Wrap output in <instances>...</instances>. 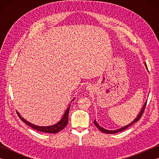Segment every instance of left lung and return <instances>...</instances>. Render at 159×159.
<instances>
[{
	"label": "left lung",
	"mask_w": 159,
	"mask_h": 159,
	"mask_svg": "<svg viewBox=\"0 0 159 159\" xmlns=\"http://www.w3.org/2000/svg\"><path fill=\"white\" fill-rule=\"evenodd\" d=\"M144 64H145V66H146V67L147 70H148V67H147L146 63H144ZM146 103H147V101H146V102L144 103L143 106L142 107V109H141V111H140V113H139V114H138V116H137V117L135 118V119H134V120L133 121H132L131 123H130L129 124H128V125H126V126H124V127H122V128H119V129H117V130H109L104 129V128H103L102 127H101V126H100V125L97 123V121H96V120L93 121L94 124H95V126H96L98 128V129H99L101 132H102V133H107V134H115V133H119V132L123 131V130H124L125 129H126V128H128L129 126H130L131 125H133V124L136 123L137 121H139V120H140V118L141 117V116H142L143 113V111H144V110H145V108H146Z\"/></svg>",
	"instance_id": "obj_1"
}]
</instances>
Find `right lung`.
Segmentation results:
<instances>
[{"mask_svg":"<svg viewBox=\"0 0 159 159\" xmlns=\"http://www.w3.org/2000/svg\"><path fill=\"white\" fill-rule=\"evenodd\" d=\"M74 99L72 100V101L74 100ZM70 107V104H69V106L67 108L65 113H64L62 118L61 119V120L59 121V122H57V124L52 125V126H36V125L30 123V122H29V121H26L25 119H24V118L21 116H20L18 112H17V113H18L19 117L20 118V120H21L22 121H24L25 124L29 125L30 127L33 128V129L40 131V132H43V133L55 134V133H58V132L63 130V128L66 126L67 122H68V115H69Z\"/></svg>","mask_w":159,"mask_h":159,"instance_id":"1","label":"right lung"}]
</instances>
